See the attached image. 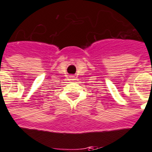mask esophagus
<instances>
[{
	"instance_id": "1",
	"label": "esophagus",
	"mask_w": 152,
	"mask_h": 152,
	"mask_svg": "<svg viewBox=\"0 0 152 152\" xmlns=\"http://www.w3.org/2000/svg\"><path fill=\"white\" fill-rule=\"evenodd\" d=\"M70 80H74V76H71V78H70Z\"/></svg>"
}]
</instances>
